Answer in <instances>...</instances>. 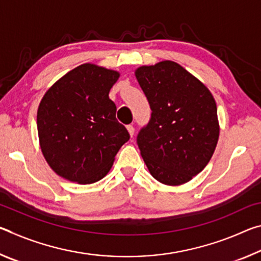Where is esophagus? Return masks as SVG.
<instances>
[{"mask_svg":"<svg viewBox=\"0 0 261 261\" xmlns=\"http://www.w3.org/2000/svg\"><path fill=\"white\" fill-rule=\"evenodd\" d=\"M126 129H127V131H129V134H130L131 137L135 135V126H134V125H131V124L127 125Z\"/></svg>","mask_w":261,"mask_h":261,"instance_id":"34e87169","label":"esophagus"}]
</instances>
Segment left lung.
<instances>
[{"instance_id": "left-lung-1", "label": "left lung", "mask_w": 261, "mask_h": 261, "mask_svg": "<svg viewBox=\"0 0 261 261\" xmlns=\"http://www.w3.org/2000/svg\"><path fill=\"white\" fill-rule=\"evenodd\" d=\"M136 77L152 110L137 136L141 156L159 182L187 183L206 167L218 144L213 95L173 61L140 67Z\"/></svg>"}]
</instances>
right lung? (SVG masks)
<instances>
[{
  "mask_svg": "<svg viewBox=\"0 0 261 261\" xmlns=\"http://www.w3.org/2000/svg\"><path fill=\"white\" fill-rule=\"evenodd\" d=\"M118 77L114 70L82 64L43 95L37 115L39 140L48 165L61 177L79 184L98 182L130 139L109 99Z\"/></svg>",
  "mask_w": 261,
  "mask_h": 261,
  "instance_id": "right-lung-1",
  "label": "right lung"
}]
</instances>
